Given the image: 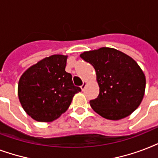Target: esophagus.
<instances>
[{
  "label": "esophagus",
  "mask_w": 158,
  "mask_h": 158,
  "mask_svg": "<svg viewBox=\"0 0 158 158\" xmlns=\"http://www.w3.org/2000/svg\"><path fill=\"white\" fill-rule=\"evenodd\" d=\"M85 85H86V83H85V82H83L82 85H81V90H85Z\"/></svg>",
  "instance_id": "esophagus-1"
}]
</instances>
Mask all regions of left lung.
I'll return each instance as SVG.
<instances>
[{
	"label": "left lung",
	"instance_id": "1",
	"mask_svg": "<svg viewBox=\"0 0 158 158\" xmlns=\"http://www.w3.org/2000/svg\"><path fill=\"white\" fill-rule=\"evenodd\" d=\"M80 57L96 71L100 93L90 104L96 113L118 120L139 107L143 98L146 79L132 57L111 48L84 52Z\"/></svg>",
	"mask_w": 158,
	"mask_h": 158
}]
</instances>
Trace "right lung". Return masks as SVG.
Instances as JSON below:
<instances>
[{"mask_svg":"<svg viewBox=\"0 0 158 158\" xmlns=\"http://www.w3.org/2000/svg\"><path fill=\"white\" fill-rule=\"evenodd\" d=\"M67 56L52 55L26 70L19 81L18 96L24 111L40 122H51L68 109L81 88L65 71Z\"/></svg>","mask_w":158,"mask_h":158,"instance_id":"add662e5","label":"right lung"}]
</instances>
